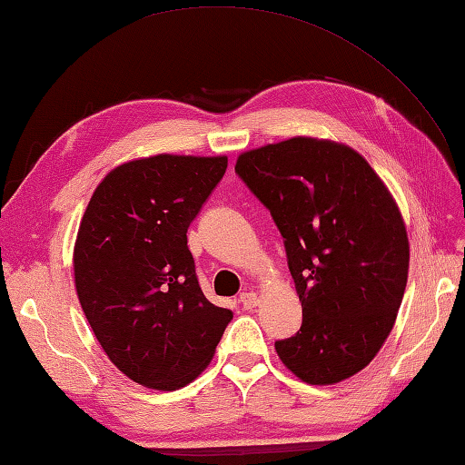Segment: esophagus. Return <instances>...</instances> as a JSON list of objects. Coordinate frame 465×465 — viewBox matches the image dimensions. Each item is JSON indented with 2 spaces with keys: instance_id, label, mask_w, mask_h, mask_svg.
I'll return each mask as SVG.
<instances>
[{
  "instance_id": "obj_1",
  "label": "esophagus",
  "mask_w": 465,
  "mask_h": 465,
  "mask_svg": "<svg viewBox=\"0 0 465 465\" xmlns=\"http://www.w3.org/2000/svg\"><path fill=\"white\" fill-rule=\"evenodd\" d=\"M240 303H242V307L245 311H252L253 307L259 305V299H257V295L253 293V291H250V293H242L240 295Z\"/></svg>"
}]
</instances>
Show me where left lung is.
Segmentation results:
<instances>
[{"mask_svg":"<svg viewBox=\"0 0 465 465\" xmlns=\"http://www.w3.org/2000/svg\"><path fill=\"white\" fill-rule=\"evenodd\" d=\"M235 172L272 212L303 307L279 359L307 384L351 379L391 334L408 282L392 193L356 150L311 136L243 153Z\"/></svg>","mask_w":465,"mask_h":465,"instance_id":"left-lung-1","label":"left lung"}]
</instances>
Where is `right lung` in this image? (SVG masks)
Masks as SVG:
<instances>
[{"label":"right lung","instance_id":"1","mask_svg":"<svg viewBox=\"0 0 465 465\" xmlns=\"http://www.w3.org/2000/svg\"><path fill=\"white\" fill-rule=\"evenodd\" d=\"M225 168L228 156L124 162L83 213L73 252L83 312L116 369L146 388L190 384L233 317L202 293L186 237Z\"/></svg>","mask_w":465,"mask_h":465}]
</instances>
